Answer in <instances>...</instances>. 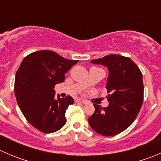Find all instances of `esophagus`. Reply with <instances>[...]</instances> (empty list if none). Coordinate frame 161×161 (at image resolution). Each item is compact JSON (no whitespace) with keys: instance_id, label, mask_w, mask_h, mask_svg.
Segmentation results:
<instances>
[{"instance_id":"1","label":"esophagus","mask_w":161,"mask_h":161,"mask_svg":"<svg viewBox=\"0 0 161 161\" xmlns=\"http://www.w3.org/2000/svg\"><path fill=\"white\" fill-rule=\"evenodd\" d=\"M76 102H78V103H86V101L84 100H82V99H77V100H75Z\"/></svg>"}]
</instances>
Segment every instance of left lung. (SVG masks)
<instances>
[{
    "mask_svg": "<svg viewBox=\"0 0 161 161\" xmlns=\"http://www.w3.org/2000/svg\"><path fill=\"white\" fill-rule=\"evenodd\" d=\"M90 62L108 68L106 85L109 105L102 108L93 104L95 111L89 124L101 136H113L122 132L132 124L143 103L142 74L129 58L110 54Z\"/></svg>",
    "mask_w": 161,
    "mask_h": 161,
    "instance_id": "8db88e82",
    "label": "left lung"
}]
</instances>
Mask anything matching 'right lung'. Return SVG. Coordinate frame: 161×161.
Listing matches in <instances>:
<instances>
[{"label":"right lung","instance_id":"1","mask_svg":"<svg viewBox=\"0 0 161 161\" xmlns=\"http://www.w3.org/2000/svg\"><path fill=\"white\" fill-rule=\"evenodd\" d=\"M51 50H39L27 55L17 70L14 94L27 121L39 131L52 133L66 123L65 111L74 100L70 96H55L54 86L65 79L66 72L78 63Z\"/></svg>","mask_w":161,"mask_h":161}]
</instances>
